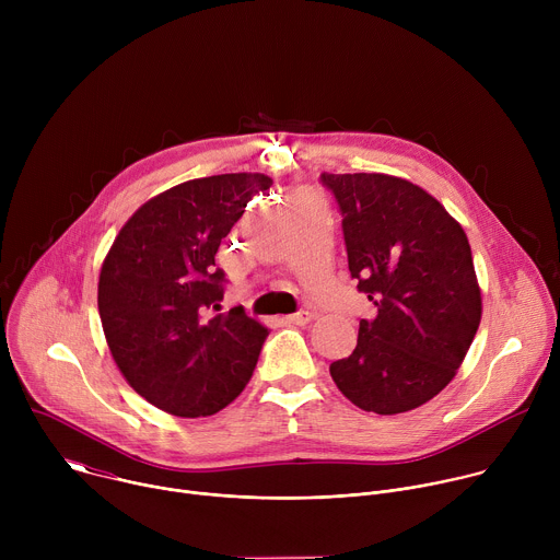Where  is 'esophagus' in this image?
Returning <instances> with one entry per match:
<instances>
[{"label": "esophagus", "instance_id": "34e87169", "mask_svg": "<svg viewBox=\"0 0 560 560\" xmlns=\"http://www.w3.org/2000/svg\"><path fill=\"white\" fill-rule=\"evenodd\" d=\"M310 318H312V312L299 310V312H294V314L288 316V322H290V324H296V326H305V324L310 322Z\"/></svg>", "mask_w": 560, "mask_h": 560}]
</instances>
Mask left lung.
<instances>
[{
	"label": "left lung",
	"mask_w": 560,
	"mask_h": 560,
	"mask_svg": "<svg viewBox=\"0 0 560 560\" xmlns=\"http://www.w3.org/2000/svg\"><path fill=\"white\" fill-rule=\"evenodd\" d=\"M341 210L348 268L376 305L357 348L330 365L350 401L401 415L434 398L456 374L481 324L469 242L423 188L381 173L322 175Z\"/></svg>",
	"instance_id": "8db88e82"
}]
</instances>
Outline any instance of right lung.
Wrapping results in <instances>:
<instances>
[{"label":"right lung","instance_id":"obj_1","mask_svg":"<svg viewBox=\"0 0 560 560\" xmlns=\"http://www.w3.org/2000/svg\"><path fill=\"white\" fill-rule=\"evenodd\" d=\"M272 179L212 175L145 201L119 230L100 275V316L113 359L148 404L210 417L242 394L268 337L242 305L221 310L214 255L248 201Z\"/></svg>","mask_w":560,"mask_h":560}]
</instances>
